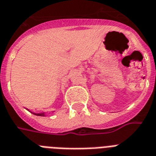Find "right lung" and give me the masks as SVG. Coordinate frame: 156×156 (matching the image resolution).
I'll list each match as a JSON object with an SVG mask.
<instances>
[{
	"label": "right lung",
	"mask_w": 156,
	"mask_h": 156,
	"mask_svg": "<svg viewBox=\"0 0 156 156\" xmlns=\"http://www.w3.org/2000/svg\"><path fill=\"white\" fill-rule=\"evenodd\" d=\"M33 114H35V115H36V116H44V113H33Z\"/></svg>",
	"instance_id": "obj_1"
}]
</instances>
